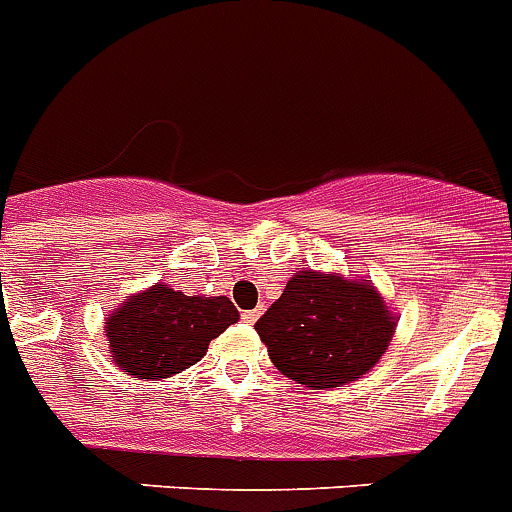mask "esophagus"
Segmentation results:
<instances>
[{"label":"esophagus","instance_id":"obj_1","mask_svg":"<svg viewBox=\"0 0 512 512\" xmlns=\"http://www.w3.org/2000/svg\"><path fill=\"white\" fill-rule=\"evenodd\" d=\"M259 313H261V308L259 310H243V313H240V318H243L246 323H256Z\"/></svg>","mask_w":512,"mask_h":512}]
</instances>
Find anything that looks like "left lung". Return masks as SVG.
I'll return each instance as SVG.
<instances>
[{
    "mask_svg": "<svg viewBox=\"0 0 512 512\" xmlns=\"http://www.w3.org/2000/svg\"><path fill=\"white\" fill-rule=\"evenodd\" d=\"M396 316L370 279L305 269L256 321L269 360L290 381L321 391L352 383L388 349Z\"/></svg>",
    "mask_w": 512,
    "mask_h": 512,
    "instance_id": "1",
    "label": "left lung"
}]
</instances>
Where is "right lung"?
Listing matches in <instances>:
<instances>
[{"label":"right lung","mask_w":512,"mask_h":512,"mask_svg":"<svg viewBox=\"0 0 512 512\" xmlns=\"http://www.w3.org/2000/svg\"><path fill=\"white\" fill-rule=\"evenodd\" d=\"M238 318L225 295L199 298L152 285L108 316V352L126 375L139 381L170 378L202 360L209 342Z\"/></svg>","instance_id":"right-lung-1"}]
</instances>
